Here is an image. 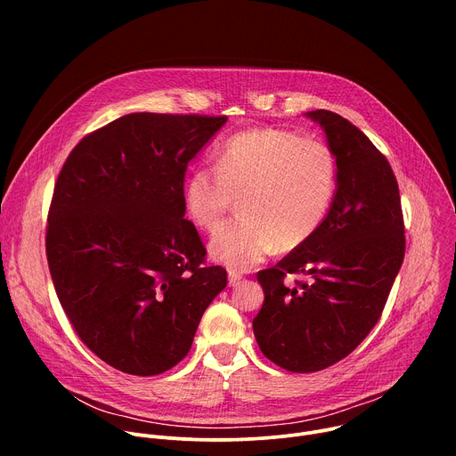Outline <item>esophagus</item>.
<instances>
[{
	"instance_id": "esophagus-1",
	"label": "esophagus",
	"mask_w": 456,
	"mask_h": 456,
	"mask_svg": "<svg viewBox=\"0 0 456 456\" xmlns=\"http://www.w3.org/2000/svg\"><path fill=\"white\" fill-rule=\"evenodd\" d=\"M241 280H243V276H241V274H238V273H229V285H231V287L240 285V283H241Z\"/></svg>"
}]
</instances>
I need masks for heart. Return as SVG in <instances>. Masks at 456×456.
Segmentation results:
<instances>
[{"mask_svg": "<svg viewBox=\"0 0 456 456\" xmlns=\"http://www.w3.org/2000/svg\"><path fill=\"white\" fill-rule=\"evenodd\" d=\"M338 189V160L319 141L274 127L229 137L215 169H194L182 191L187 218L204 231L222 225L234 200L240 220L209 241V256L232 271L262 264L278 245L305 243L327 218Z\"/></svg>", "mask_w": 456, "mask_h": 456, "instance_id": "obj_1", "label": "heart"}]
</instances>
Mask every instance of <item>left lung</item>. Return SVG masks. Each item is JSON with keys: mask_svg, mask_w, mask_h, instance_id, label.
Returning a JSON list of instances; mask_svg holds the SVG:
<instances>
[{"mask_svg": "<svg viewBox=\"0 0 456 456\" xmlns=\"http://www.w3.org/2000/svg\"><path fill=\"white\" fill-rule=\"evenodd\" d=\"M338 160V189L319 229L273 269L257 273L265 301L254 338L278 366L310 373L354 352L379 321L401 271L406 238L397 178L345 117L314 110ZM287 273H301L296 288Z\"/></svg>", "mask_w": 456, "mask_h": 456, "instance_id": "8db88e82", "label": "left lung"}]
</instances>
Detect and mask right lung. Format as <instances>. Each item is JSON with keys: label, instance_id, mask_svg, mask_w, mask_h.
I'll use <instances>...</instances> for the list:
<instances>
[{"label": "right lung", "instance_id": "1", "mask_svg": "<svg viewBox=\"0 0 456 456\" xmlns=\"http://www.w3.org/2000/svg\"><path fill=\"white\" fill-rule=\"evenodd\" d=\"M227 117L127 113L64 162L48 213L52 281L81 341L129 375H159L189 352L225 289L183 218L187 164Z\"/></svg>", "mask_w": 456, "mask_h": 456}]
</instances>
